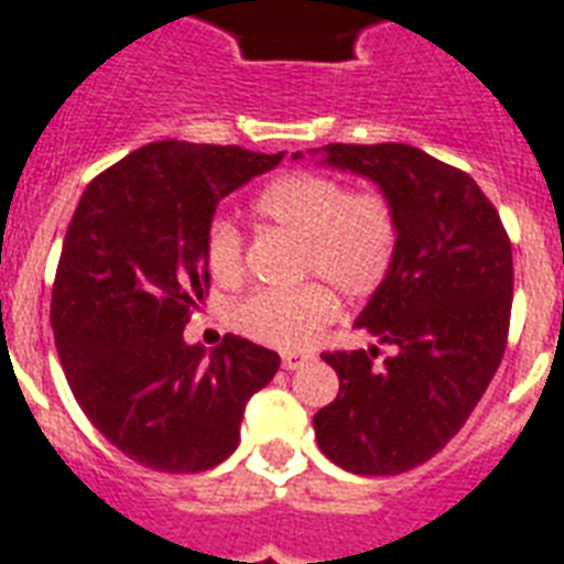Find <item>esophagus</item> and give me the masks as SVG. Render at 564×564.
Returning <instances> with one entry per match:
<instances>
[{
	"instance_id": "34e87169",
	"label": "esophagus",
	"mask_w": 564,
	"mask_h": 564,
	"mask_svg": "<svg viewBox=\"0 0 564 564\" xmlns=\"http://www.w3.org/2000/svg\"><path fill=\"white\" fill-rule=\"evenodd\" d=\"M310 360H313V357H310V354H295V351H286V354H283V357H281L283 369H286V371L301 369V366H307Z\"/></svg>"
}]
</instances>
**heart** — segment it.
Returning <instances> with one entry per match:
<instances>
[{
  "label": "heart",
  "mask_w": 564,
  "mask_h": 564,
  "mask_svg": "<svg viewBox=\"0 0 564 564\" xmlns=\"http://www.w3.org/2000/svg\"><path fill=\"white\" fill-rule=\"evenodd\" d=\"M257 213L299 237L304 281L290 290H263L230 310L239 334L269 348L299 351L336 316V295L369 299L392 274L401 246V219L380 189H348L325 172H286L257 195ZM204 263L213 281L237 283L246 269V246L234 221L213 219L204 237Z\"/></svg>",
  "instance_id": "heart-1"
}]
</instances>
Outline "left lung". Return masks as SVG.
<instances>
[{
  "label": "left lung",
  "instance_id": "left-lung-1",
  "mask_svg": "<svg viewBox=\"0 0 564 564\" xmlns=\"http://www.w3.org/2000/svg\"><path fill=\"white\" fill-rule=\"evenodd\" d=\"M322 158L389 195L401 246L357 318L389 357L377 345L322 354L339 394L313 419L316 442L345 471L403 474L459 433L503 360L512 242L471 175L415 145L330 143Z\"/></svg>",
  "mask_w": 564,
  "mask_h": 564
}]
</instances>
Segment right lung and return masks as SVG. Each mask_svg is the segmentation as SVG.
I'll use <instances>...</instances> for the list:
<instances>
[{
    "instance_id": "add662e5",
    "label": "right lung",
    "mask_w": 564,
    "mask_h": 564,
    "mask_svg": "<svg viewBox=\"0 0 564 564\" xmlns=\"http://www.w3.org/2000/svg\"><path fill=\"white\" fill-rule=\"evenodd\" d=\"M281 158L161 140L96 175L75 207L52 286L57 357L93 427L145 468L195 474L228 459L248 398L281 366L242 336L213 351L184 343L210 290L216 204Z\"/></svg>"
}]
</instances>
